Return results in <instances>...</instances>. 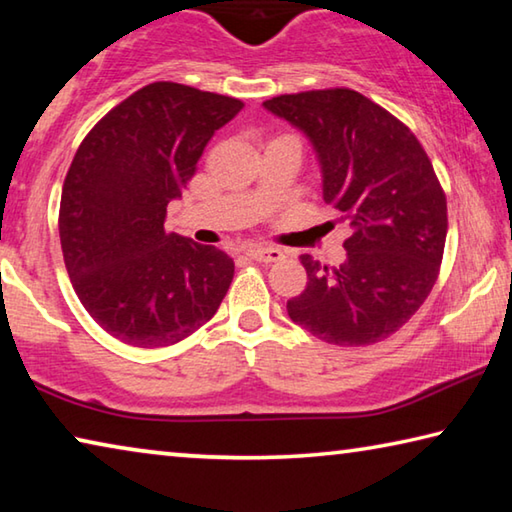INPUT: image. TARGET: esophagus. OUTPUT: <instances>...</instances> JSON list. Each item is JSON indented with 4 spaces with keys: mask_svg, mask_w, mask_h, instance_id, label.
I'll return each instance as SVG.
<instances>
[{
    "mask_svg": "<svg viewBox=\"0 0 512 512\" xmlns=\"http://www.w3.org/2000/svg\"><path fill=\"white\" fill-rule=\"evenodd\" d=\"M244 253L250 259H257V262H266V264H273V262H280L284 257V253L280 248H273V246H248Z\"/></svg>",
    "mask_w": 512,
    "mask_h": 512,
    "instance_id": "1",
    "label": "esophagus"
}]
</instances>
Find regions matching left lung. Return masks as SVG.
<instances>
[{"instance_id": "obj_1", "label": "left lung", "mask_w": 512, "mask_h": 512, "mask_svg": "<svg viewBox=\"0 0 512 512\" xmlns=\"http://www.w3.org/2000/svg\"><path fill=\"white\" fill-rule=\"evenodd\" d=\"M305 133L323 176V198L350 223L345 262H300L307 289L289 318L316 339L359 348L384 341L436 284L447 237V198L431 160L391 112L348 88L282 94L264 101Z\"/></svg>"}]
</instances>
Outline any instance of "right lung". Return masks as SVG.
<instances>
[{"instance_id": "add662e5", "label": "right lung", "mask_w": 512, "mask_h": 512, "mask_svg": "<svg viewBox=\"0 0 512 512\" xmlns=\"http://www.w3.org/2000/svg\"><path fill=\"white\" fill-rule=\"evenodd\" d=\"M244 103L158 81L112 108L76 151L58 232L76 296L110 336L164 348L210 320L235 262L216 246L164 232L214 131Z\"/></svg>"}]
</instances>
